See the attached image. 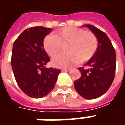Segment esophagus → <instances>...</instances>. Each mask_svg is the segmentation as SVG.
Returning <instances> with one entry per match:
<instances>
[{"instance_id": "obj_1", "label": "esophagus", "mask_w": 125, "mask_h": 125, "mask_svg": "<svg viewBox=\"0 0 125 125\" xmlns=\"http://www.w3.org/2000/svg\"><path fill=\"white\" fill-rule=\"evenodd\" d=\"M70 69H67V68H65V69H62V72H69V71H70Z\"/></svg>"}]
</instances>
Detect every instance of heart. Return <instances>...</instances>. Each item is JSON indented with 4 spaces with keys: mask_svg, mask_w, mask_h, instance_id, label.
Here are the masks:
<instances>
[{
    "mask_svg": "<svg viewBox=\"0 0 125 125\" xmlns=\"http://www.w3.org/2000/svg\"><path fill=\"white\" fill-rule=\"evenodd\" d=\"M66 46V53L55 55L51 64L55 67H69L81 61L87 62L95 55L98 49V40L93 32L83 28L66 26L55 31V35H48L43 40L46 53L53 56Z\"/></svg>",
    "mask_w": 125,
    "mask_h": 125,
    "instance_id": "b5f03b06",
    "label": "heart"
}]
</instances>
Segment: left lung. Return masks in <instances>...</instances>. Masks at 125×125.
<instances>
[{"mask_svg": "<svg viewBox=\"0 0 125 125\" xmlns=\"http://www.w3.org/2000/svg\"><path fill=\"white\" fill-rule=\"evenodd\" d=\"M98 40V49L91 60L78 68L81 77L74 82L76 92L81 97L93 99L101 97L111 87L115 74V51L106 34L94 26L87 24Z\"/></svg>", "mask_w": 125, "mask_h": 125, "instance_id": "left-lung-1", "label": "left lung"}]
</instances>
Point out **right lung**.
Instances as JSON below:
<instances>
[{"mask_svg":"<svg viewBox=\"0 0 125 125\" xmlns=\"http://www.w3.org/2000/svg\"><path fill=\"white\" fill-rule=\"evenodd\" d=\"M51 28L26 29L13 44L11 64L19 87L32 98L45 97L54 88L60 70L46 68L50 58L43 48V40Z\"/></svg>","mask_w":125,"mask_h":125,"instance_id":"right-lung-1","label":"right lung"}]
</instances>
